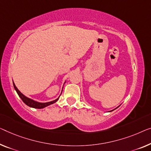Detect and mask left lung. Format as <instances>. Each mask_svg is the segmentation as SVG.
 <instances>
[{
    "instance_id": "8db88e82",
    "label": "left lung",
    "mask_w": 151,
    "mask_h": 151,
    "mask_svg": "<svg viewBox=\"0 0 151 151\" xmlns=\"http://www.w3.org/2000/svg\"><path fill=\"white\" fill-rule=\"evenodd\" d=\"M119 106H118V107H119Z\"/></svg>"
}]
</instances>
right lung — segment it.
<instances>
[{"label": "right lung", "instance_id": "obj_1", "mask_svg": "<svg viewBox=\"0 0 151 151\" xmlns=\"http://www.w3.org/2000/svg\"><path fill=\"white\" fill-rule=\"evenodd\" d=\"M13 87H14L15 91H17L18 96H19V98L22 99V100L23 101V102L25 103L27 106H28L32 107V108H35V109H43V108L48 106L52 104H53V103L57 102V101L58 100V99H59V98H60L59 97L58 98L56 99V100L51 101V102H45V103L39 102H37V101L32 100V99L26 97V96H24V94H22L21 92L19 91V89L17 88L16 86H15L14 83H13Z\"/></svg>", "mask_w": 151, "mask_h": 151}]
</instances>
